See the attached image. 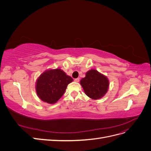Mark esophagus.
I'll return each instance as SVG.
<instances>
[{
  "label": "esophagus",
  "mask_w": 151,
  "mask_h": 151,
  "mask_svg": "<svg viewBox=\"0 0 151 151\" xmlns=\"http://www.w3.org/2000/svg\"><path fill=\"white\" fill-rule=\"evenodd\" d=\"M74 81L76 82V83H79V78L75 79H74Z\"/></svg>",
  "instance_id": "34e87169"
}]
</instances>
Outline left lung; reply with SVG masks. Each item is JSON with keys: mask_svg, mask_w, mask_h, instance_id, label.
<instances>
[{"mask_svg": "<svg viewBox=\"0 0 151 151\" xmlns=\"http://www.w3.org/2000/svg\"><path fill=\"white\" fill-rule=\"evenodd\" d=\"M80 84L85 94L93 99H99L106 94L109 88V80L106 76L94 69L86 73Z\"/></svg>", "mask_w": 151, "mask_h": 151, "instance_id": "1", "label": "left lung"}]
</instances>
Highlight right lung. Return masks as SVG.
Returning a JSON list of instances; mask_svg holds the SVG:
<instances>
[{"instance_id":"right-lung-1","label":"right lung","mask_w":151,"mask_h":151,"mask_svg":"<svg viewBox=\"0 0 151 151\" xmlns=\"http://www.w3.org/2000/svg\"><path fill=\"white\" fill-rule=\"evenodd\" d=\"M73 79L57 68L43 72L36 81V92L42 101L48 104L56 103L64 94L68 84Z\"/></svg>"}]
</instances>
